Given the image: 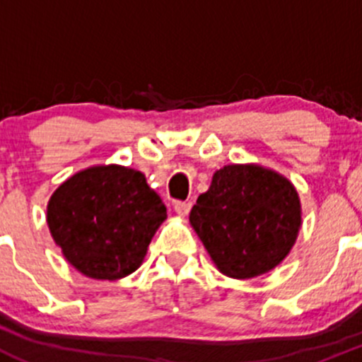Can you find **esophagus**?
Returning a JSON list of instances; mask_svg holds the SVG:
<instances>
[{"mask_svg": "<svg viewBox=\"0 0 362 362\" xmlns=\"http://www.w3.org/2000/svg\"><path fill=\"white\" fill-rule=\"evenodd\" d=\"M175 211H177L178 217H185V215L191 211V203L177 202V203H175Z\"/></svg>", "mask_w": 362, "mask_h": 362, "instance_id": "1", "label": "esophagus"}]
</instances>
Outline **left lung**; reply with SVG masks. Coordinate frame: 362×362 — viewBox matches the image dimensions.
Here are the masks:
<instances>
[{"label":"left lung","mask_w":362,"mask_h":362,"mask_svg":"<svg viewBox=\"0 0 362 362\" xmlns=\"http://www.w3.org/2000/svg\"><path fill=\"white\" fill-rule=\"evenodd\" d=\"M294 184L255 163L228 164L199 194L189 222L222 275L249 280L275 269L301 229Z\"/></svg>","instance_id":"left-lung-1"}]
</instances>
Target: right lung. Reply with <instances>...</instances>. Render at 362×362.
Returning a JSON list of instances; mask_svg holds the SVG:
<instances>
[{
  "mask_svg": "<svg viewBox=\"0 0 362 362\" xmlns=\"http://www.w3.org/2000/svg\"><path fill=\"white\" fill-rule=\"evenodd\" d=\"M166 206L141 171L96 164L50 196L47 224L64 259L87 279L119 280L144 262Z\"/></svg>",
  "mask_w": 362,
  "mask_h": 362,
  "instance_id": "add662e5",
  "label": "right lung"
}]
</instances>
